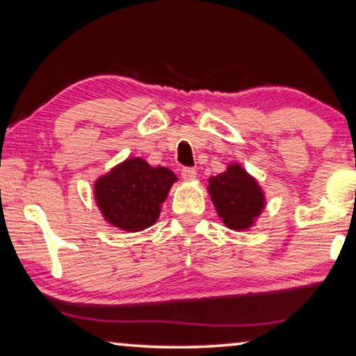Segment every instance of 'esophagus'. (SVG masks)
<instances>
[{
	"label": "esophagus",
	"instance_id": "1",
	"mask_svg": "<svg viewBox=\"0 0 356 356\" xmlns=\"http://www.w3.org/2000/svg\"><path fill=\"white\" fill-rule=\"evenodd\" d=\"M182 179L191 182V180L196 179V169L195 168H184L182 169Z\"/></svg>",
	"mask_w": 356,
	"mask_h": 356
}]
</instances>
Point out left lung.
I'll use <instances>...</instances> for the list:
<instances>
[{"mask_svg":"<svg viewBox=\"0 0 356 356\" xmlns=\"http://www.w3.org/2000/svg\"><path fill=\"white\" fill-rule=\"evenodd\" d=\"M209 193L218 217L231 229L250 228L264 209L263 190L239 165L209 179Z\"/></svg>","mask_w":356,"mask_h":356,"instance_id":"8db88e82","label":"left lung"}]
</instances>
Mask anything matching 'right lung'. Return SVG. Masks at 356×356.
Segmentation results:
<instances>
[{"label": "right lung", "mask_w": 356, "mask_h": 356, "mask_svg": "<svg viewBox=\"0 0 356 356\" xmlns=\"http://www.w3.org/2000/svg\"><path fill=\"white\" fill-rule=\"evenodd\" d=\"M176 180L168 168H152L143 158H128L97 180L95 198L107 222L136 233L156 222Z\"/></svg>", "instance_id": "right-lung-1"}]
</instances>
